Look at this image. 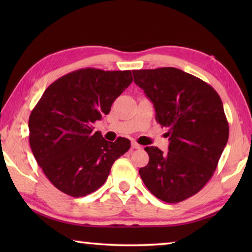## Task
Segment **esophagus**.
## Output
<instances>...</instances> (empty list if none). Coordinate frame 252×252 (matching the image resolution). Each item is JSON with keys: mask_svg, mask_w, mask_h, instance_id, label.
I'll return each mask as SVG.
<instances>
[{"mask_svg": "<svg viewBox=\"0 0 252 252\" xmlns=\"http://www.w3.org/2000/svg\"><path fill=\"white\" fill-rule=\"evenodd\" d=\"M131 147H132V149H141V146H140V144H138L136 142H132Z\"/></svg>", "mask_w": 252, "mask_h": 252, "instance_id": "34e87169", "label": "esophagus"}]
</instances>
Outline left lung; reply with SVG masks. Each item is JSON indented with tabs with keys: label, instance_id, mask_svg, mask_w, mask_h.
I'll return each instance as SVG.
<instances>
[{
	"label": "left lung",
	"instance_id": "obj_1",
	"mask_svg": "<svg viewBox=\"0 0 252 252\" xmlns=\"http://www.w3.org/2000/svg\"><path fill=\"white\" fill-rule=\"evenodd\" d=\"M151 100L156 120L167 126L169 151L147 147L149 163L139 170L158 199L177 203L198 193L210 180L228 142L223 104L210 84L176 67L132 71Z\"/></svg>",
	"mask_w": 252,
	"mask_h": 252
}]
</instances>
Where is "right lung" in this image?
<instances>
[{
  "mask_svg": "<svg viewBox=\"0 0 252 252\" xmlns=\"http://www.w3.org/2000/svg\"><path fill=\"white\" fill-rule=\"evenodd\" d=\"M132 82L131 71L80 69L50 85L29 119L30 146L50 182L71 197H84L103 185L130 140L110 142L93 123L108 114Z\"/></svg>",
  "mask_w": 252,
  "mask_h": 252,
  "instance_id": "add662e5",
  "label": "right lung"
}]
</instances>
